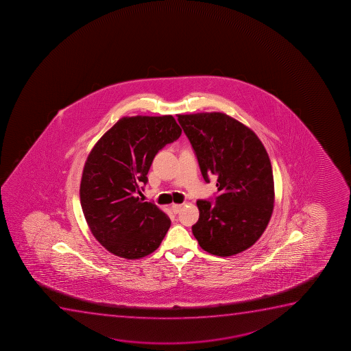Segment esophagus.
<instances>
[{"instance_id":"obj_1","label":"esophagus","mask_w":351,"mask_h":351,"mask_svg":"<svg viewBox=\"0 0 351 351\" xmlns=\"http://www.w3.org/2000/svg\"><path fill=\"white\" fill-rule=\"evenodd\" d=\"M182 206H183L182 204H173L171 206V210H173V214H178L182 209Z\"/></svg>"}]
</instances>
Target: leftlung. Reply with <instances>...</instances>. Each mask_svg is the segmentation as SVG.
Returning a JSON list of instances; mask_svg holds the SVG:
<instances>
[{"instance_id":"1","label":"left lung","mask_w":351,"mask_h":351,"mask_svg":"<svg viewBox=\"0 0 351 351\" xmlns=\"http://www.w3.org/2000/svg\"><path fill=\"white\" fill-rule=\"evenodd\" d=\"M206 183L217 178L219 196L198 199L193 234L203 250L216 256L252 247L268 226L274 209V176L260 138L222 112L178 115Z\"/></svg>"}]
</instances>
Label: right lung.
<instances>
[{
	"label": "right lung",
	"mask_w": 351,
	"mask_h": 351,
	"mask_svg": "<svg viewBox=\"0 0 351 351\" xmlns=\"http://www.w3.org/2000/svg\"><path fill=\"white\" fill-rule=\"evenodd\" d=\"M181 132L171 115L122 117L91 149L80 198L93 235L108 252L136 260L160 247L170 219L137 194L154 157Z\"/></svg>",
	"instance_id": "right-lung-1"
}]
</instances>
